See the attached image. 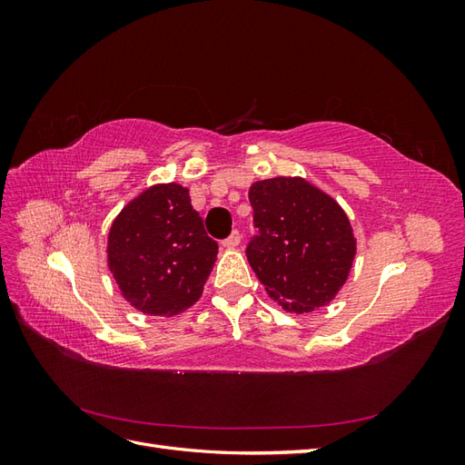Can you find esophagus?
<instances>
[{
	"label": "esophagus",
	"mask_w": 465,
	"mask_h": 465,
	"mask_svg": "<svg viewBox=\"0 0 465 465\" xmlns=\"http://www.w3.org/2000/svg\"><path fill=\"white\" fill-rule=\"evenodd\" d=\"M238 244H241V232H238V231H232V232L223 241V246H224V248H236Z\"/></svg>",
	"instance_id": "34e87169"
}]
</instances>
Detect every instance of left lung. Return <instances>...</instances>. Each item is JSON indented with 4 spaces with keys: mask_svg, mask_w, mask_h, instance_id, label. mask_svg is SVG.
I'll return each mask as SVG.
<instances>
[{
    "mask_svg": "<svg viewBox=\"0 0 465 465\" xmlns=\"http://www.w3.org/2000/svg\"><path fill=\"white\" fill-rule=\"evenodd\" d=\"M248 198L258 234L246 256L267 294L294 314L330 304L357 254L341 205L299 176L254 182Z\"/></svg>",
    "mask_w": 465,
    "mask_h": 465,
    "instance_id": "8db88e82",
    "label": "left lung"
}]
</instances>
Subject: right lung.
<instances>
[{
	"instance_id": "add662e5",
	"label": "right lung",
	"mask_w": 465,
	"mask_h": 465,
	"mask_svg": "<svg viewBox=\"0 0 465 465\" xmlns=\"http://www.w3.org/2000/svg\"><path fill=\"white\" fill-rule=\"evenodd\" d=\"M188 188L154 184L125 205L108 232V267L122 297L151 316H176L200 301L217 260Z\"/></svg>"
}]
</instances>
